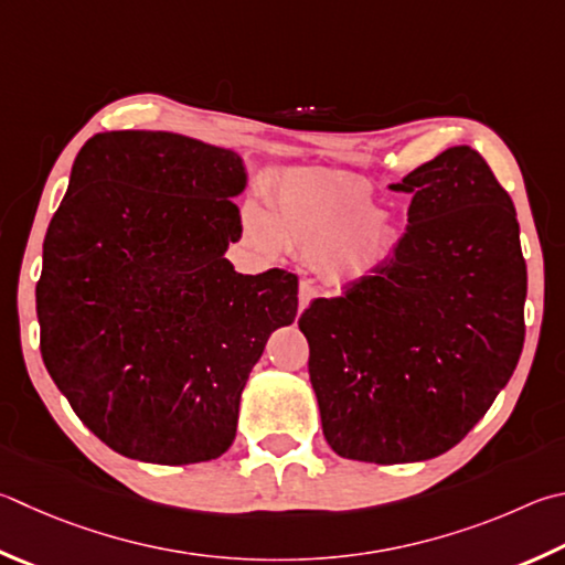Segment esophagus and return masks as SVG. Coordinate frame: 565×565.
Masks as SVG:
<instances>
[{
    "mask_svg": "<svg viewBox=\"0 0 565 565\" xmlns=\"http://www.w3.org/2000/svg\"><path fill=\"white\" fill-rule=\"evenodd\" d=\"M313 299H316V286L311 281H301V286H299V311H303Z\"/></svg>",
    "mask_w": 565,
    "mask_h": 565,
    "instance_id": "34e87169",
    "label": "esophagus"
}]
</instances>
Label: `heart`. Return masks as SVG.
I'll list each match as a JSON object with an SVG mask.
<instances>
[{
  "label": "heart",
  "mask_w": 565,
  "mask_h": 565,
  "mask_svg": "<svg viewBox=\"0 0 565 565\" xmlns=\"http://www.w3.org/2000/svg\"><path fill=\"white\" fill-rule=\"evenodd\" d=\"M249 239L264 252L281 247L306 256L343 252L358 259H375L393 252L397 234L383 207L361 182L343 175L303 172L286 178L271 204L244 212Z\"/></svg>",
  "instance_id": "obj_1"
}]
</instances>
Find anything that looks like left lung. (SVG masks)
Wrapping results in <instances>:
<instances>
[{"label":"left lung","mask_w":565,"mask_h":565,"mask_svg":"<svg viewBox=\"0 0 565 565\" xmlns=\"http://www.w3.org/2000/svg\"><path fill=\"white\" fill-rule=\"evenodd\" d=\"M390 190L413 194L393 256L299 318L335 455L405 465L467 437L524 348L516 210L487 160L447 148Z\"/></svg>","instance_id":"1"}]
</instances>
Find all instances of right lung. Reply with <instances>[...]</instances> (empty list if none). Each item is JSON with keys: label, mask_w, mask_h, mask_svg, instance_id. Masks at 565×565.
Returning <instances> with one entry per match:
<instances>
[{"label": "right lung", "mask_w": 565, "mask_h": 565, "mask_svg": "<svg viewBox=\"0 0 565 565\" xmlns=\"http://www.w3.org/2000/svg\"><path fill=\"white\" fill-rule=\"evenodd\" d=\"M234 150L178 132L90 138L44 239L36 284L41 358L81 423L150 465L217 459L276 328L294 323L299 279L237 274Z\"/></svg>", "instance_id": "add662e5"}]
</instances>
